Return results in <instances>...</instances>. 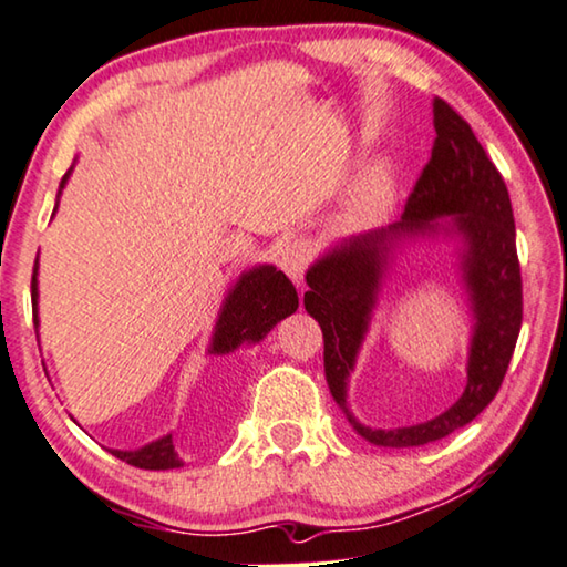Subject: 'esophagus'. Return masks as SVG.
<instances>
[{"label":"esophagus","instance_id":"esophagus-1","mask_svg":"<svg viewBox=\"0 0 567 567\" xmlns=\"http://www.w3.org/2000/svg\"><path fill=\"white\" fill-rule=\"evenodd\" d=\"M312 251H316V247H312L310 239H292L282 247L280 267L298 285H302V277H305V272H308V267L312 262Z\"/></svg>","mask_w":567,"mask_h":567}]
</instances>
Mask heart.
<instances>
[{
  "label": "heart",
  "mask_w": 567,
  "mask_h": 567,
  "mask_svg": "<svg viewBox=\"0 0 567 567\" xmlns=\"http://www.w3.org/2000/svg\"><path fill=\"white\" fill-rule=\"evenodd\" d=\"M396 194V171L391 161H375L363 171L350 192L348 214L353 219H373L389 209Z\"/></svg>",
  "instance_id": "heart-1"
}]
</instances>
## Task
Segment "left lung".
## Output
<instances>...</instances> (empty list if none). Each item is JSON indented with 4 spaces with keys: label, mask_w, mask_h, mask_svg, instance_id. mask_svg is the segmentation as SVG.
<instances>
[{
    "label": "left lung",
    "mask_w": 567,
    "mask_h": 567,
    "mask_svg": "<svg viewBox=\"0 0 567 567\" xmlns=\"http://www.w3.org/2000/svg\"><path fill=\"white\" fill-rule=\"evenodd\" d=\"M434 131L431 158L409 194L401 219L389 229L343 241L305 275L310 285L305 310L318 320L326 340L322 361L332 399L348 413L358 434L375 446H421L477 419L505 381L523 326V277L505 178L472 125L442 97H434ZM439 216H454L455 228L467 239L463 268L478 318L467 389L452 410L424 425L391 432L368 430L349 416L344 385L370 319L384 259L393 238L433 230Z\"/></svg>",
    "instance_id": "8db88e82"
}]
</instances>
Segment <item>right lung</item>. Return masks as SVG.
<instances>
[{"label": "right lung", "instance_id": "right-lung-1", "mask_svg": "<svg viewBox=\"0 0 567 567\" xmlns=\"http://www.w3.org/2000/svg\"><path fill=\"white\" fill-rule=\"evenodd\" d=\"M65 178L60 186H65ZM295 310H298V290L287 280L285 272L272 265L249 269L239 277L235 290L224 302L217 330H214L212 353H231L241 343H259L277 322L292 316ZM32 312L34 326H38V262H34L32 275ZM111 454L125 464L138 466V470H176V466H182L171 436L151 442L136 452L113 449Z\"/></svg>", "mask_w": 567, "mask_h": 567}]
</instances>
